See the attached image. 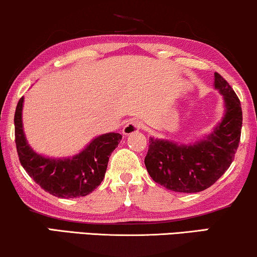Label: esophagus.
I'll return each mask as SVG.
<instances>
[{
    "label": "esophagus",
    "mask_w": 257,
    "mask_h": 257,
    "mask_svg": "<svg viewBox=\"0 0 257 257\" xmlns=\"http://www.w3.org/2000/svg\"><path fill=\"white\" fill-rule=\"evenodd\" d=\"M141 128H142V123H141V121H139V120H132V121H129L128 123L124 125L123 130H122V132H123L124 135H132L133 133L139 132Z\"/></svg>",
    "instance_id": "34e87169"
}]
</instances>
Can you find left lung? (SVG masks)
<instances>
[{
    "label": "left lung",
    "mask_w": 257,
    "mask_h": 257,
    "mask_svg": "<svg viewBox=\"0 0 257 257\" xmlns=\"http://www.w3.org/2000/svg\"><path fill=\"white\" fill-rule=\"evenodd\" d=\"M214 88L223 97V117L204 139L190 144L149 137L144 164L151 178L175 192L196 193L213 185L232 164L242 128L241 103L219 73Z\"/></svg>",
    "instance_id": "obj_1"
}]
</instances>
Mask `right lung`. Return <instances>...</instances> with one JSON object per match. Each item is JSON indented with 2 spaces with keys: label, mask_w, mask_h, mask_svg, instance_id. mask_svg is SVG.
Here are the masks:
<instances>
[{
  "label": "right lung",
  "mask_w": 257,
  "mask_h": 257,
  "mask_svg": "<svg viewBox=\"0 0 257 257\" xmlns=\"http://www.w3.org/2000/svg\"><path fill=\"white\" fill-rule=\"evenodd\" d=\"M23 102L24 97H21L14 122L17 154L28 175L43 190L58 198L85 197L95 190L104 178L109 156L122 135L108 133L97 136L72 157H45L36 153L25 137L22 121Z\"/></svg>",
  "instance_id": "1"
}]
</instances>
